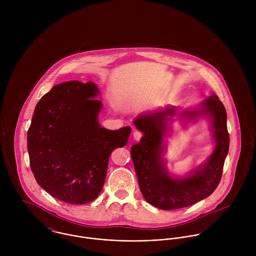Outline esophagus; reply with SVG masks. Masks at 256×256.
Returning a JSON list of instances; mask_svg holds the SVG:
<instances>
[{"instance_id":"esophagus-1","label":"esophagus","mask_w":256,"mask_h":256,"mask_svg":"<svg viewBox=\"0 0 256 256\" xmlns=\"http://www.w3.org/2000/svg\"><path fill=\"white\" fill-rule=\"evenodd\" d=\"M142 136H143V134H142L141 132H139V131H134V133H133V138H134V140L139 141V140L142 138Z\"/></svg>"}]
</instances>
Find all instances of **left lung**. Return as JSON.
Listing matches in <instances>:
<instances>
[{
	"label": "left lung",
	"mask_w": 256,
	"mask_h": 256,
	"mask_svg": "<svg viewBox=\"0 0 256 256\" xmlns=\"http://www.w3.org/2000/svg\"><path fill=\"white\" fill-rule=\"evenodd\" d=\"M176 110L178 108L168 106L164 110L142 113L133 120L135 127L143 133L140 142L131 148L139 186L146 202L162 210L187 207L210 196L219 185L230 145L226 111L218 96L212 94L197 108L180 113L183 126L200 116L209 119L215 144L212 154L185 176L170 174L162 154L166 146L164 137L172 130L170 123Z\"/></svg>",
	"instance_id": "obj_1"
}]
</instances>
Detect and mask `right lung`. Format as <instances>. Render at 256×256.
<instances>
[{
    "label": "right lung",
    "instance_id": "add662e5",
    "mask_svg": "<svg viewBox=\"0 0 256 256\" xmlns=\"http://www.w3.org/2000/svg\"><path fill=\"white\" fill-rule=\"evenodd\" d=\"M94 82L56 84L38 102L28 131L30 168L53 197L86 204L100 193L110 154L124 146L132 131L108 130L98 122L102 102Z\"/></svg>",
    "mask_w": 256,
    "mask_h": 256
}]
</instances>
